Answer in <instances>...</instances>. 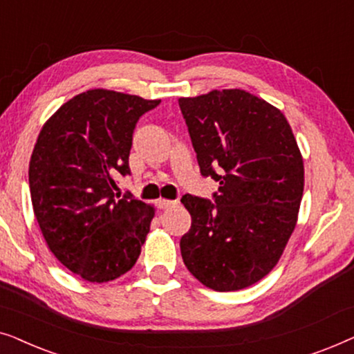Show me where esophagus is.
Instances as JSON below:
<instances>
[{
  "label": "esophagus",
  "mask_w": 354,
  "mask_h": 354,
  "mask_svg": "<svg viewBox=\"0 0 354 354\" xmlns=\"http://www.w3.org/2000/svg\"><path fill=\"white\" fill-rule=\"evenodd\" d=\"M177 201H172V200H164V198H159L156 200V206L159 209H166V207H171V206H176Z\"/></svg>",
  "instance_id": "esophagus-1"
}]
</instances>
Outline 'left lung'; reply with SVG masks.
Listing matches in <instances>:
<instances>
[{"mask_svg": "<svg viewBox=\"0 0 354 354\" xmlns=\"http://www.w3.org/2000/svg\"><path fill=\"white\" fill-rule=\"evenodd\" d=\"M178 106L201 176L219 182L214 203L185 195L192 227L180 240L187 269L207 288L235 292L279 263L298 221L304 166L288 120L240 88Z\"/></svg>", "mask_w": 354, "mask_h": 354, "instance_id": "obj_1", "label": "left lung"}]
</instances>
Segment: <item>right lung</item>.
<instances>
[{
    "label": "right lung",
    "instance_id": "add662e5",
    "mask_svg": "<svg viewBox=\"0 0 354 354\" xmlns=\"http://www.w3.org/2000/svg\"><path fill=\"white\" fill-rule=\"evenodd\" d=\"M159 103L88 90L62 104L38 135L28 166L33 212L51 253L86 282L129 272L147 240L154 207L115 190L118 177L130 174L135 125Z\"/></svg>",
    "mask_w": 354,
    "mask_h": 354
}]
</instances>
